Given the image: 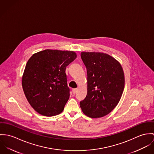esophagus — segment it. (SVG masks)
<instances>
[{"instance_id": "esophagus-1", "label": "esophagus", "mask_w": 154, "mask_h": 154, "mask_svg": "<svg viewBox=\"0 0 154 154\" xmlns=\"http://www.w3.org/2000/svg\"><path fill=\"white\" fill-rule=\"evenodd\" d=\"M78 91V88H74L72 90V92L73 94H75Z\"/></svg>"}]
</instances>
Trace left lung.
<instances>
[{"mask_svg": "<svg viewBox=\"0 0 154 154\" xmlns=\"http://www.w3.org/2000/svg\"><path fill=\"white\" fill-rule=\"evenodd\" d=\"M87 73V93L80 102L86 116L99 118L118 105L125 87V75L119 62L103 52H82Z\"/></svg>", "mask_w": 154, "mask_h": 154, "instance_id": "1", "label": "left lung"}]
</instances>
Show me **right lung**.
Here are the masks:
<instances>
[{"instance_id": "add662e5", "label": "right lung", "mask_w": 154, "mask_h": 154, "mask_svg": "<svg viewBox=\"0 0 154 154\" xmlns=\"http://www.w3.org/2000/svg\"><path fill=\"white\" fill-rule=\"evenodd\" d=\"M77 58L75 52L45 50L33 54L24 70L22 85L30 105L38 113H61L69 97L66 67Z\"/></svg>"}]
</instances>
